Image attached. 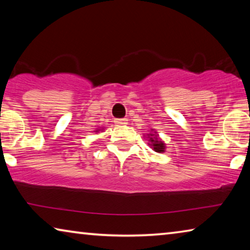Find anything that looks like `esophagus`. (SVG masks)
Masks as SVG:
<instances>
[{
	"instance_id": "obj_1",
	"label": "esophagus",
	"mask_w": 250,
	"mask_h": 250,
	"mask_svg": "<svg viewBox=\"0 0 250 250\" xmlns=\"http://www.w3.org/2000/svg\"><path fill=\"white\" fill-rule=\"evenodd\" d=\"M115 124L118 125H124L128 124V119H125V118H122V119H116Z\"/></svg>"
}]
</instances>
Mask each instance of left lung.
Here are the masks:
<instances>
[{"mask_svg": "<svg viewBox=\"0 0 250 250\" xmlns=\"http://www.w3.org/2000/svg\"><path fill=\"white\" fill-rule=\"evenodd\" d=\"M154 134H149L150 137V141H151V146L155 152L158 153H162L166 150V145H164L163 141H161L158 138V135H155V138H153Z\"/></svg>", "mask_w": 250, "mask_h": 250, "instance_id": "left-lung-1", "label": "left lung"}]
</instances>
